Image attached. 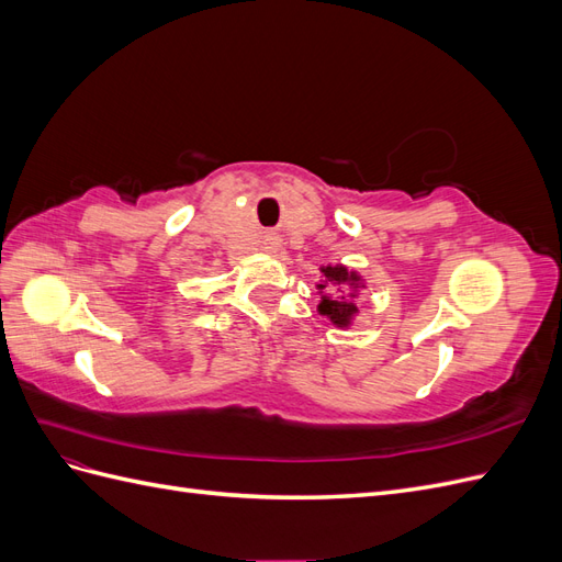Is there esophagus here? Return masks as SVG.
<instances>
[{
	"label": "esophagus",
	"mask_w": 562,
	"mask_h": 562,
	"mask_svg": "<svg viewBox=\"0 0 562 562\" xmlns=\"http://www.w3.org/2000/svg\"><path fill=\"white\" fill-rule=\"evenodd\" d=\"M279 246H281V241L277 239L274 234H267V236H265V248H267L269 252H277V250H279Z\"/></svg>",
	"instance_id": "1"
}]
</instances>
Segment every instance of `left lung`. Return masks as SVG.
<instances>
[{"label": "left lung", "mask_w": 562, "mask_h": 562, "mask_svg": "<svg viewBox=\"0 0 562 562\" xmlns=\"http://www.w3.org/2000/svg\"><path fill=\"white\" fill-rule=\"evenodd\" d=\"M363 288L366 283L359 271L345 265L321 267V281L316 283V291L321 293L318 314L328 316L335 328H349L353 318L359 316L356 297Z\"/></svg>", "instance_id": "1"}]
</instances>
